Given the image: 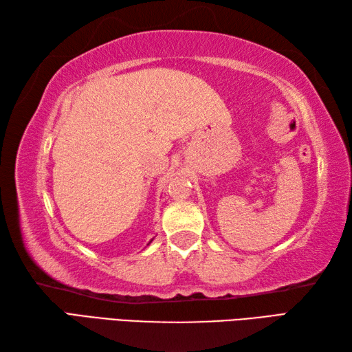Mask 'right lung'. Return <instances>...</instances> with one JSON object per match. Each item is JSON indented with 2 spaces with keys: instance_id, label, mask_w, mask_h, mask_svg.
Wrapping results in <instances>:
<instances>
[{
  "instance_id": "obj_1",
  "label": "right lung",
  "mask_w": 352,
  "mask_h": 352,
  "mask_svg": "<svg viewBox=\"0 0 352 352\" xmlns=\"http://www.w3.org/2000/svg\"><path fill=\"white\" fill-rule=\"evenodd\" d=\"M151 242H153V239H151V241H149V243H151ZM149 243H148V245H149Z\"/></svg>"
}]
</instances>
